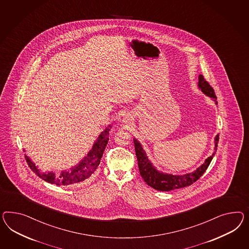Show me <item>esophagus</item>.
I'll return each instance as SVG.
<instances>
[{
	"label": "esophagus",
	"instance_id": "esophagus-1",
	"mask_svg": "<svg viewBox=\"0 0 249 249\" xmlns=\"http://www.w3.org/2000/svg\"><path fill=\"white\" fill-rule=\"evenodd\" d=\"M122 121L127 123V124H131L132 121H133V117H132V115L127 113V114L125 115V117L123 118V121Z\"/></svg>",
	"mask_w": 249,
	"mask_h": 249
}]
</instances>
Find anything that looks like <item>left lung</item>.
Segmentation results:
<instances>
[{
    "label": "left lung",
    "mask_w": 249,
    "mask_h": 249,
    "mask_svg": "<svg viewBox=\"0 0 249 249\" xmlns=\"http://www.w3.org/2000/svg\"><path fill=\"white\" fill-rule=\"evenodd\" d=\"M198 89H201L204 94L209 96L215 104H217L216 96L213 88L209 84V82L204 79L201 74L198 76ZM135 145V151L138 160V165L140 173L142 175L144 181L150 186L151 188L160 190V191H170L177 188H185L192 185L194 182L196 181L201 177L207 168H209V164L212 160L214 155L215 154V150L217 148V142H218V135H216L215 138V148L213 154L209 157L205 162L202 164L199 168H196L195 171L187 173L184 175H173L164 173L162 171H159L155 168L154 165L148 160V156L146 154L145 150L142 148V144L137 139H133Z\"/></svg>",
    "instance_id": "obj_1"
}]
</instances>
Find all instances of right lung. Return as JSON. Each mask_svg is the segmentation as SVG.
Segmentation results:
<instances>
[{
	"mask_svg": "<svg viewBox=\"0 0 249 249\" xmlns=\"http://www.w3.org/2000/svg\"><path fill=\"white\" fill-rule=\"evenodd\" d=\"M110 128L111 126L108 125L107 128L99 135L94 144L92 145V148L88 152L87 156H85L75 167H72L67 170H62L60 176L56 177L53 172H41L27 155H25L26 161L34 173L48 183L54 184L57 186H69L72 184H77L79 182L84 181L89 177H91L101 163V157L107 146L109 135L108 132L110 130Z\"/></svg>",
	"mask_w": 249,
	"mask_h": 249,
	"instance_id": "1",
	"label": "right lung"
}]
</instances>
